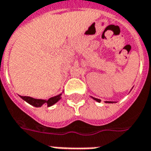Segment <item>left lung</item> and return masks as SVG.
Instances as JSON below:
<instances>
[{
  "mask_svg": "<svg viewBox=\"0 0 151 151\" xmlns=\"http://www.w3.org/2000/svg\"><path fill=\"white\" fill-rule=\"evenodd\" d=\"M91 98L93 99L94 100H95L96 102H98V103H99V102L101 101L99 99H96V98H95V97H92V96H91ZM104 102L106 103V104H113L114 103V102H112V101H104Z\"/></svg>",
  "mask_w": 151,
  "mask_h": 151,
  "instance_id": "8db88e82",
  "label": "left lung"
}]
</instances>
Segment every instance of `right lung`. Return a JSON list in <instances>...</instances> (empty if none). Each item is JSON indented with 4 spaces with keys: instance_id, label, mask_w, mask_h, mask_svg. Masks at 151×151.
Returning a JSON list of instances; mask_svg holds the SVG:
<instances>
[{
    "instance_id": "add662e5",
    "label": "right lung",
    "mask_w": 151,
    "mask_h": 151,
    "mask_svg": "<svg viewBox=\"0 0 151 151\" xmlns=\"http://www.w3.org/2000/svg\"><path fill=\"white\" fill-rule=\"evenodd\" d=\"M63 94V91L59 94V95H56V96H53L51 97L48 99H34L30 96H20L24 101L28 103L29 104L34 106L35 108H40L42 107L43 104L47 105V107H51L55 104H56L57 102L59 101L60 99H61V95Z\"/></svg>"
}]
</instances>
